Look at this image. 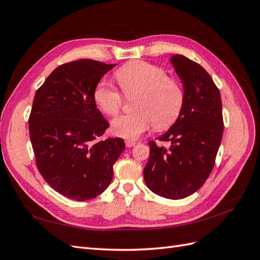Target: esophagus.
<instances>
[{"instance_id": "34e87169", "label": "esophagus", "mask_w": 260, "mask_h": 260, "mask_svg": "<svg viewBox=\"0 0 260 260\" xmlns=\"http://www.w3.org/2000/svg\"><path fill=\"white\" fill-rule=\"evenodd\" d=\"M124 143H125V146H127V147H132V146H135L137 144L136 141H133V140H125Z\"/></svg>"}]
</instances>
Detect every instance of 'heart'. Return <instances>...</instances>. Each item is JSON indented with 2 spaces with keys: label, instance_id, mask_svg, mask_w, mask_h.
I'll return each instance as SVG.
<instances>
[{
  "label": "heart",
  "instance_id": "b5f03b06",
  "mask_svg": "<svg viewBox=\"0 0 260 260\" xmlns=\"http://www.w3.org/2000/svg\"><path fill=\"white\" fill-rule=\"evenodd\" d=\"M125 96L134 98L135 113L121 115L112 121L115 136L137 139L153 128L164 129L174 123L183 104V91L158 66L146 61H131L115 74ZM93 100L100 111L108 116L118 114L123 98L116 86L106 80L98 83Z\"/></svg>",
  "mask_w": 260,
  "mask_h": 260
}]
</instances>
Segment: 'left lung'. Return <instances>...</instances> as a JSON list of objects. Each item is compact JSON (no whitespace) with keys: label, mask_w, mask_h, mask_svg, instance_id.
<instances>
[{"label":"left lung","mask_w":260,"mask_h":260,"mask_svg":"<svg viewBox=\"0 0 260 260\" xmlns=\"http://www.w3.org/2000/svg\"><path fill=\"white\" fill-rule=\"evenodd\" d=\"M171 65L183 85V104L176 122L158 137L169 147L149 142L143 170L147 187L169 200H181L205 183L214 168L223 133L221 96L209 74L183 55Z\"/></svg>","instance_id":"left-lung-1"}]
</instances>
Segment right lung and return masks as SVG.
<instances>
[{
  "label": "right lung",
  "mask_w": 260,
  "mask_h": 260,
  "mask_svg": "<svg viewBox=\"0 0 260 260\" xmlns=\"http://www.w3.org/2000/svg\"><path fill=\"white\" fill-rule=\"evenodd\" d=\"M115 66L93 59L66 62L36 92L29 133L37 167L68 199L82 202L103 193L124 149L120 138L98 141L109 123L96 108L93 91Z\"/></svg>",
  "instance_id": "obj_1"
}]
</instances>
